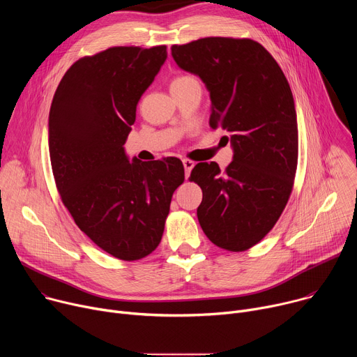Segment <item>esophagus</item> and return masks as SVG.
Wrapping results in <instances>:
<instances>
[{
    "label": "esophagus",
    "mask_w": 357,
    "mask_h": 357,
    "mask_svg": "<svg viewBox=\"0 0 357 357\" xmlns=\"http://www.w3.org/2000/svg\"><path fill=\"white\" fill-rule=\"evenodd\" d=\"M182 162H183V168H185V176H186V178H189L190 171H192V169H193V167H195V162H193V161H190V160H183Z\"/></svg>",
    "instance_id": "34e87169"
}]
</instances>
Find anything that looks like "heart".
<instances>
[{
  "instance_id": "obj_1",
  "label": "heart",
  "mask_w": 357,
  "mask_h": 357,
  "mask_svg": "<svg viewBox=\"0 0 357 357\" xmlns=\"http://www.w3.org/2000/svg\"><path fill=\"white\" fill-rule=\"evenodd\" d=\"M190 79H193V77H190V76H178V77H175V79L172 80L171 86H172V84H179V83H185V82H188V80H190Z\"/></svg>"
}]
</instances>
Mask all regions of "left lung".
<instances>
[{"mask_svg":"<svg viewBox=\"0 0 357 357\" xmlns=\"http://www.w3.org/2000/svg\"><path fill=\"white\" fill-rule=\"evenodd\" d=\"M176 65L211 94L212 128L233 148L225 172L199 162L190 172L203 193L197 219L220 248L244 251L274 227L289 199L298 164V124L291 87L268 50L252 39L211 36L174 45Z\"/></svg>","mask_w":357,"mask_h":357,"instance_id":"8db88e82","label":"left lung"}]
</instances>
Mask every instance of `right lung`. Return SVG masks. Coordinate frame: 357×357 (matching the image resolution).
<instances>
[{"label": "right lung", "mask_w": 357, "mask_h": 357, "mask_svg": "<svg viewBox=\"0 0 357 357\" xmlns=\"http://www.w3.org/2000/svg\"><path fill=\"white\" fill-rule=\"evenodd\" d=\"M167 61V46H114L75 62L49 112L56 188L77 227L113 257L134 261L164 233L182 161L128 160L124 144L137 105Z\"/></svg>", "instance_id": "1"}]
</instances>
